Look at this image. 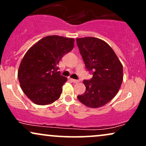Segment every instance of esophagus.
<instances>
[{"label":"esophagus","mask_w":146,"mask_h":146,"mask_svg":"<svg viewBox=\"0 0 146 146\" xmlns=\"http://www.w3.org/2000/svg\"><path fill=\"white\" fill-rule=\"evenodd\" d=\"M72 81H73V82L75 83V84L80 82V80H75V79H72Z\"/></svg>","instance_id":"1"}]
</instances>
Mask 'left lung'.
<instances>
[{"label":"left lung","instance_id":"left-lung-1","mask_svg":"<svg viewBox=\"0 0 146 146\" xmlns=\"http://www.w3.org/2000/svg\"><path fill=\"white\" fill-rule=\"evenodd\" d=\"M80 54L93 78L84 80L86 91L78 98L89 108L102 107L115 98L123 81V66L109 44L93 37L77 38Z\"/></svg>","mask_w":146,"mask_h":146}]
</instances>
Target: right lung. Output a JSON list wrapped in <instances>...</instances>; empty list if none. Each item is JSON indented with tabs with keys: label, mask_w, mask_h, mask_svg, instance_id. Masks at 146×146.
Segmentation results:
<instances>
[{
	"label": "right lung",
	"mask_w": 146,
	"mask_h": 146,
	"mask_svg": "<svg viewBox=\"0 0 146 146\" xmlns=\"http://www.w3.org/2000/svg\"><path fill=\"white\" fill-rule=\"evenodd\" d=\"M73 38L48 36L37 42L22 60L18 77L22 90L38 105H48L60 98L67 78L58 71L60 60L74 47Z\"/></svg>",
	"instance_id": "obj_1"
}]
</instances>
